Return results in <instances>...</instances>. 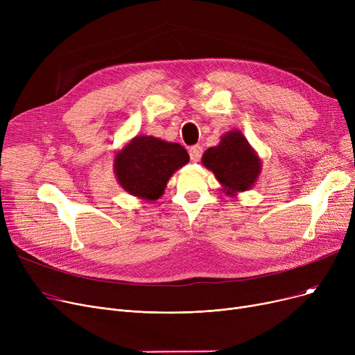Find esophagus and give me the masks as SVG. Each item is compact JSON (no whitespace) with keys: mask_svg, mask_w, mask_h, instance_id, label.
Instances as JSON below:
<instances>
[{"mask_svg":"<svg viewBox=\"0 0 355 355\" xmlns=\"http://www.w3.org/2000/svg\"><path fill=\"white\" fill-rule=\"evenodd\" d=\"M189 153H190V158L197 162V161H200V158L202 155V148L200 145H194L189 149Z\"/></svg>","mask_w":355,"mask_h":355,"instance_id":"esophagus-1","label":"esophagus"}]
</instances>
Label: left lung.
<instances>
[{
	"label": "left lung",
	"instance_id": "obj_1",
	"mask_svg": "<svg viewBox=\"0 0 355 355\" xmlns=\"http://www.w3.org/2000/svg\"><path fill=\"white\" fill-rule=\"evenodd\" d=\"M201 161L230 196L249 190L262 170L257 154L240 130L223 135L220 144L209 148Z\"/></svg>",
	"mask_w": 355,
	"mask_h": 355
}]
</instances>
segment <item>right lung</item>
<instances>
[{"instance_id": "add662e5", "label": "right lung", "mask_w": 355, "mask_h": 355, "mask_svg": "<svg viewBox=\"0 0 355 355\" xmlns=\"http://www.w3.org/2000/svg\"><path fill=\"white\" fill-rule=\"evenodd\" d=\"M189 161V153L180 144L139 135L116 154L115 174L125 191L154 201L164 194L170 177Z\"/></svg>"}]
</instances>
